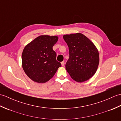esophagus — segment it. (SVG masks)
<instances>
[{
	"mask_svg": "<svg viewBox=\"0 0 121 121\" xmlns=\"http://www.w3.org/2000/svg\"><path fill=\"white\" fill-rule=\"evenodd\" d=\"M61 65L62 66H63L64 65H65V61H62V62H61Z\"/></svg>",
	"mask_w": 121,
	"mask_h": 121,
	"instance_id": "obj_1",
	"label": "esophagus"
}]
</instances>
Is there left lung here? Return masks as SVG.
<instances>
[{"label": "left lung", "instance_id": "8db88e82", "mask_svg": "<svg viewBox=\"0 0 121 121\" xmlns=\"http://www.w3.org/2000/svg\"><path fill=\"white\" fill-rule=\"evenodd\" d=\"M63 38L69 49L65 69L71 78L82 83L92 77L97 70L99 55L94 43L80 33L66 34Z\"/></svg>", "mask_w": 121, "mask_h": 121}]
</instances>
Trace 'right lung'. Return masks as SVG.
Returning a JSON list of instances; mask_svg holds the SVG:
<instances>
[{
	"instance_id": "add662e5",
	"label": "right lung",
	"mask_w": 121,
	"mask_h": 121,
	"mask_svg": "<svg viewBox=\"0 0 121 121\" xmlns=\"http://www.w3.org/2000/svg\"><path fill=\"white\" fill-rule=\"evenodd\" d=\"M58 40L57 36L40 35L25 46L22 54V65L32 81L46 83L61 66L56 60V53L52 49Z\"/></svg>"
}]
</instances>
